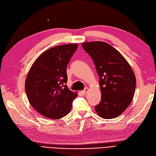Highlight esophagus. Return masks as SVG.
Wrapping results in <instances>:
<instances>
[{"mask_svg": "<svg viewBox=\"0 0 156 156\" xmlns=\"http://www.w3.org/2000/svg\"><path fill=\"white\" fill-rule=\"evenodd\" d=\"M88 91H89V88L88 87H85L84 90L82 91V92H83V94H87V92H88Z\"/></svg>", "mask_w": 156, "mask_h": 156, "instance_id": "1", "label": "esophagus"}]
</instances>
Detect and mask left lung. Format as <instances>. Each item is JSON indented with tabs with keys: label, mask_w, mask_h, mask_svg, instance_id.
<instances>
[{
	"label": "left lung",
	"mask_w": 156,
	"mask_h": 156,
	"mask_svg": "<svg viewBox=\"0 0 156 156\" xmlns=\"http://www.w3.org/2000/svg\"><path fill=\"white\" fill-rule=\"evenodd\" d=\"M82 47L94 60L100 77L101 97L95 110L103 119L116 118L128 108L134 96V73L121 54L108 43L84 42Z\"/></svg>",
	"instance_id": "obj_1"
}]
</instances>
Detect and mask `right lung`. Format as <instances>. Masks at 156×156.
<instances>
[{
	"instance_id": "1",
	"label": "right lung",
	"mask_w": 156,
	"mask_h": 156,
	"mask_svg": "<svg viewBox=\"0 0 156 156\" xmlns=\"http://www.w3.org/2000/svg\"><path fill=\"white\" fill-rule=\"evenodd\" d=\"M77 44L57 46L37 57L25 80L27 99L37 112L51 119L65 116L72 108L77 94L66 85V66Z\"/></svg>"
}]
</instances>
